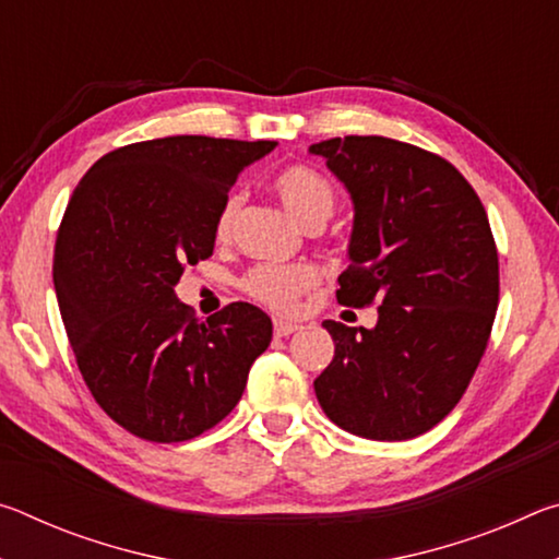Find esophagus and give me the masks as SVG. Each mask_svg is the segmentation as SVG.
<instances>
[{"label": "esophagus", "instance_id": "obj_1", "mask_svg": "<svg viewBox=\"0 0 559 559\" xmlns=\"http://www.w3.org/2000/svg\"><path fill=\"white\" fill-rule=\"evenodd\" d=\"M296 330H300L298 323H290V320H281V318L273 320V333H276L278 337H286L290 333H296Z\"/></svg>", "mask_w": 559, "mask_h": 559}]
</instances>
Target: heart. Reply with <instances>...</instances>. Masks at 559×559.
Returning <instances> with one entry per match:
<instances>
[{"label":"heart","mask_w":559,"mask_h":559,"mask_svg":"<svg viewBox=\"0 0 559 559\" xmlns=\"http://www.w3.org/2000/svg\"><path fill=\"white\" fill-rule=\"evenodd\" d=\"M273 192L278 194L281 204L286 206V212L293 219L306 226V229H310V226H323L335 210V192L328 179L318 175L316 169L302 165L281 169L273 177ZM236 212H239V197L229 194L224 200L219 214H216V236L229 234ZM316 283L318 273L313 266H306V263H293V266L261 263V266L246 273L241 286L253 300H259L273 310H281V313H288V310L296 308L302 293L313 288Z\"/></svg>","instance_id":"1"}]
</instances>
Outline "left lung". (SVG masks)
<instances>
[{
  "instance_id": "obj_1",
  "label": "left lung",
  "mask_w": 559,
  "mask_h": 559,
  "mask_svg": "<svg viewBox=\"0 0 559 559\" xmlns=\"http://www.w3.org/2000/svg\"><path fill=\"white\" fill-rule=\"evenodd\" d=\"M353 200L337 300L377 302L374 328L325 320L335 357L313 382L328 419L355 437L414 439L447 416L484 357L498 308V251L456 167L380 135L308 147Z\"/></svg>"
}]
</instances>
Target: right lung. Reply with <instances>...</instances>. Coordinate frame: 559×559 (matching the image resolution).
Segmentation results:
<instances>
[{"label":"right lung","instance_id":"1","mask_svg":"<svg viewBox=\"0 0 559 559\" xmlns=\"http://www.w3.org/2000/svg\"><path fill=\"white\" fill-rule=\"evenodd\" d=\"M273 140L173 135L103 155L66 206L53 286L91 394L140 439L200 437L239 404L271 318L231 302L206 323L175 286L212 257L216 214Z\"/></svg>","mask_w":559,"mask_h":559}]
</instances>
